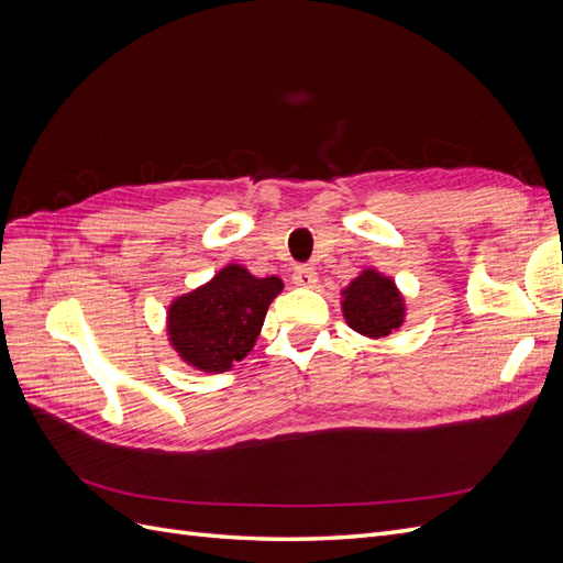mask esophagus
Here are the masks:
<instances>
[{"label": "esophagus", "instance_id": "esophagus-1", "mask_svg": "<svg viewBox=\"0 0 563 563\" xmlns=\"http://www.w3.org/2000/svg\"><path fill=\"white\" fill-rule=\"evenodd\" d=\"M294 282H296V286L312 288L317 284L314 267H310V265H296L294 267Z\"/></svg>", "mask_w": 563, "mask_h": 563}]
</instances>
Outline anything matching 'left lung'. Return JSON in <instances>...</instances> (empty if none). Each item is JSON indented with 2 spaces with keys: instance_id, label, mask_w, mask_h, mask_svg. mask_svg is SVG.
Wrapping results in <instances>:
<instances>
[{
  "instance_id": "8db88e82",
  "label": "left lung",
  "mask_w": 563,
  "mask_h": 563,
  "mask_svg": "<svg viewBox=\"0 0 563 563\" xmlns=\"http://www.w3.org/2000/svg\"><path fill=\"white\" fill-rule=\"evenodd\" d=\"M343 312L356 333L380 338L401 327L404 302L389 279L378 272H364L347 286Z\"/></svg>"
}]
</instances>
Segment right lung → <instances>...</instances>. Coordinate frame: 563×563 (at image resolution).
<instances>
[{
  "label": "right lung",
  "instance_id": "obj_1",
  "mask_svg": "<svg viewBox=\"0 0 563 563\" xmlns=\"http://www.w3.org/2000/svg\"><path fill=\"white\" fill-rule=\"evenodd\" d=\"M282 279H255L249 269L230 265L197 291L178 298L168 310L172 345L199 371L223 373L242 362L261 333Z\"/></svg>",
  "mask_w": 563,
  "mask_h": 563
}]
</instances>
